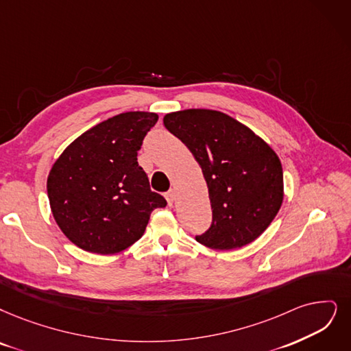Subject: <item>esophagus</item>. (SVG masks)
<instances>
[{
  "instance_id": "esophagus-1",
  "label": "esophagus",
  "mask_w": 351,
  "mask_h": 351,
  "mask_svg": "<svg viewBox=\"0 0 351 351\" xmlns=\"http://www.w3.org/2000/svg\"><path fill=\"white\" fill-rule=\"evenodd\" d=\"M165 199H167V202H168V204H173L174 203V200H176V191L174 190H170V191H167L165 193Z\"/></svg>"
}]
</instances>
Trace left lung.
I'll return each instance as SVG.
<instances>
[{
    "instance_id": "obj_1",
    "label": "left lung",
    "mask_w": 351,
    "mask_h": 351,
    "mask_svg": "<svg viewBox=\"0 0 351 351\" xmlns=\"http://www.w3.org/2000/svg\"><path fill=\"white\" fill-rule=\"evenodd\" d=\"M162 122L190 149L207 183L213 221L195 241L230 250L258 239L284 202L276 152L246 125L219 110H177Z\"/></svg>"
}]
</instances>
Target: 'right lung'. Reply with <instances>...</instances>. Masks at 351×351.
Wrapping results in <instances>:
<instances>
[{
  "mask_svg": "<svg viewBox=\"0 0 351 351\" xmlns=\"http://www.w3.org/2000/svg\"><path fill=\"white\" fill-rule=\"evenodd\" d=\"M154 112H123L77 136L54 161L47 195L58 226L77 247L114 255L145 232L161 194L138 165V149L156 125Z\"/></svg>",
  "mask_w": 351,
  "mask_h": 351,
  "instance_id": "add662e5",
  "label": "right lung"
}]
</instances>
